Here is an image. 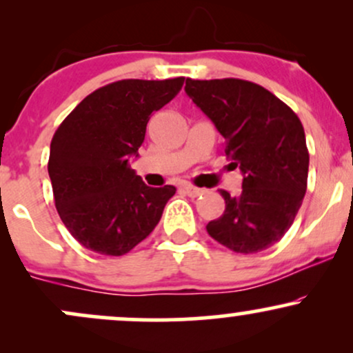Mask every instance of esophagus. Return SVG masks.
Listing matches in <instances>:
<instances>
[{"mask_svg": "<svg viewBox=\"0 0 353 353\" xmlns=\"http://www.w3.org/2000/svg\"><path fill=\"white\" fill-rule=\"evenodd\" d=\"M182 190H184L189 197H199L204 194V189H199V188H196V185H190V184L182 185Z\"/></svg>", "mask_w": 353, "mask_h": 353, "instance_id": "obj_1", "label": "esophagus"}]
</instances>
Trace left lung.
Here are the masks:
<instances>
[{"label":"left lung","instance_id":"left-lung-1","mask_svg":"<svg viewBox=\"0 0 353 353\" xmlns=\"http://www.w3.org/2000/svg\"><path fill=\"white\" fill-rule=\"evenodd\" d=\"M185 92L224 137L225 156L241 169L242 192L221 189L225 210L205 229L239 254L269 249L290 229L307 190L309 151L297 114L250 81L185 79Z\"/></svg>","mask_w":353,"mask_h":353}]
</instances>
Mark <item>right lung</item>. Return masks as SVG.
<instances>
[{
    "label": "right lung",
    "instance_id": "1",
    "mask_svg": "<svg viewBox=\"0 0 353 353\" xmlns=\"http://www.w3.org/2000/svg\"><path fill=\"white\" fill-rule=\"evenodd\" d=\"M184 78L123 79L96 89L51 141L48 172L71 236L103 255H124L152 232L174 185L149 188L131 169L145 125L181 91Z\"/></svg>",
    "mask_w": 353,
    "mask_h": 353
}]
</instances>
